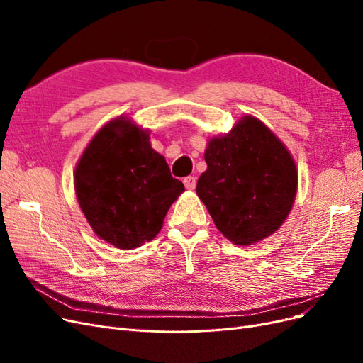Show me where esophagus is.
Segmentation results:
<instances>
[{
	"instance_id": "1",
	"label": "esophagus",
	"mask_w": 363,
	"mask_h": 363,
	"mask_svg": "<svg viewBox=\"0 0 363 363\" xmlns=\"http://www.w3.org/2000/svg\"><path fill=\"white\" fill-rule=\"evenodd\" d=\"M183 183L186 186V189L192 191V189H195V186H196V179L194 177V175H188V177H184Z\"/></svg>"
}]
</instances>
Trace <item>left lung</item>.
<instances>
[{
	"label": "left lung",
	"instance_id": "1",
	"mask_svg": "<svg viewBox=\"0 0 363 363\" xmlns=\"http://www.w3.org/2000/svg\"><path fill=\"white\" fill-rule=\"evenodd\" d=\"M204 159L207 169L196 194L219 232L236 245L276 232L292 208L298 175L272 131L247 116L228 135L208 142Z\"/></svg>",
	"mask_w": 363,
	"mask_h": 363
}]
</instances>
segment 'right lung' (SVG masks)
<instances>
[{"instance_id": "add662e5", "label": "right lung", "mask_w": 363, "mask_h": 363, "mask_svg": "<svg viewBox=\"0 0 363 363\" xmlns=\"http://www.w3.org/2000/svg\"><path fill=\"white\" fill-rule=\"evenodd\" d=\"M145 131L118 118L106 124L75 168V192L94 232L118 248L144 245L184 191Z\"/></svg>"}]
</instances>
